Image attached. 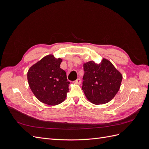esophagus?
<instances>
[{"label":"esophagus","mask_w":149,"mask_h":149,"mask_svg":"<svg viewBox=\"0 0 149 149\" xmlns=\"http://www.w3.org/2000/svg\"><path fill=\"white\" fill-rule=\"evenodd\" d=\"M81 79L79 78L77 79L76 81H74V84H81Z\"/></svg>","instance_id":"34e87169"}]
</instances>
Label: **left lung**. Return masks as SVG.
I'll return each mask as SVG.
<instances>
[{"instance_id":"1","label":"left lung","mask_w":149,"mask_h":149,"mask_svg":"<svg viewBox=\"0 0 149 149\" xmlns=\"http://www.w3.org/2000/svg\"><path fill=\"white\" fill-rule=\"evenodd\" d=\"M83 68L82 89L88 100L97 105L111 101L120 89L122 74L106 58L100 63H85Z\"/></svg>"}]
</instances>
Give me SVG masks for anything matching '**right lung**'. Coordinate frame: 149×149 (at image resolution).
I'll return each instance as SVG.
<instances>
[{"label":"right lung","mask_w":149,"mask_h":149,"mask_svg":"<svg viewBox=\"0 0 149 149\" xmlns=\"http://www.w3.org/2000/svg\"><path fill=\"white\" fill-rule=\"evenodd\" d=\"M61 62V58L48 55L31 66L27 73L29 86L35 96L49 106L63 102L69 91L70 82L60 68Z\"/></svg>","instance_id":"1"}]
</instances>
